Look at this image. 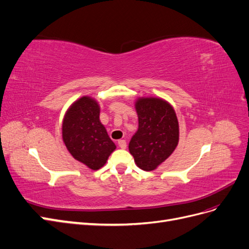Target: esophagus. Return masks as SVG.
Segmentation results:
<instances>
[{"mask_svg": "<svg viewBox=\"0 0 249 249\" xmlns=\"http://www.w3.org/2000/svg\"><path fill=\"white\" fill-rule=\"evenodd\" d=\"M118 146H119L120 148L124 149V148L126 147V142H125V140H118Z\"/></svg>", "mask_w": 249, "mask_h": 249, "instance_id": "1", "label": "esophagus"}]
</instances>
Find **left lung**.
<instances>
[{
  "mask_svg": "<svg viewBox=\"0 0 249 249\" xmlns=\"http://www.w3.org/2000/svg\"><path fill=\"white\" fill-rule=\"evenodd\" d=\"M138 130L129 143L137 166L145 171L157 168L176 149L178 123L170 105L157 97L139 99L136 103Z\"/></svg>",
  "mask_w": 249,
  "mask_h": 249,
  "instance_id": "8db88e82",
  "label": "left lung"
}]
</instances>
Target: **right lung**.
Wrapping results in <instances>:
<instances>
[{
  "instance_id": "add662e5",
  "label": "right lung",
  "mask_w": 249,
  "mask_h": 249,
  "mask_svg": "<svg viewBox=\"0 0 249 249\" xmlns=\"http://www.w3.org/2000/svg\"><path fill=\"white\" fill-rule=\"evenodd\" d=\"M62 137L74 159L93 170L100 169L116 148L100 122V107L93 99L83 96L66 112Z\"/></svg>"
}]
</instances>
